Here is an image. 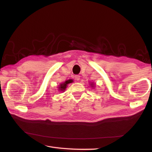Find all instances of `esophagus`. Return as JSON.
<instances>
[{
  "mask_svg": "<svg viewBox=\"0 0 152 152\" xmlns=\"http://www.w3.org/2000/svg\"><path fill=\"white\" fill-rule=\"evenodd\" d=\"M75 80H76L79 81V80H80V75H75Z\"/></svg>",
  "mask_w": 152,
  "mask_h": 152,
  "instance_id": "34e87169",
  "label": "esophagus"
}]
</instances>
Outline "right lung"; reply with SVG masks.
Instances as JSON below:
<instances>
[{
  "label": "right lung",
  "instance_id": "add662e5",
  "mask_svg": "<svg viewBox=\"0 0 152 152\" xmlns=\"http://www.w3.org/2000/svg\"><path fill=\"white\" fill-rule=\"evenodd\" d=\"M72 82V80H68L65 81V82H64V83L61 84L60 85V86H59V90L61 91L65 90V88L66 87L67 84H69V83H70V82Z\"/></svg>",
  "mask_w": 152,
  "mask_h": 152
}]
</instances>
